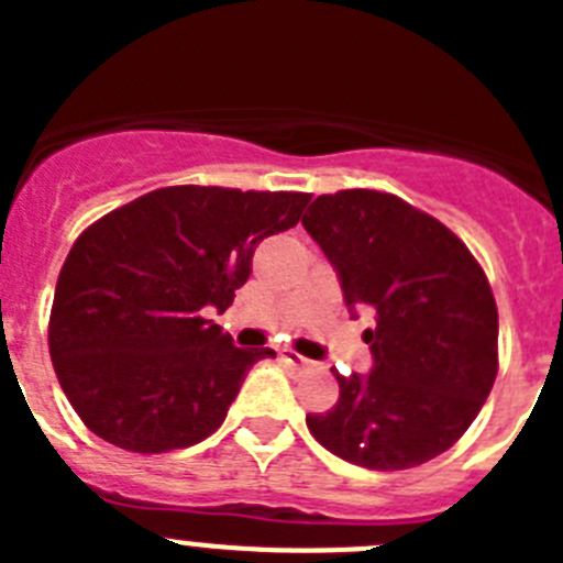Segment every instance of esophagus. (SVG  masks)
Returning a JSON list of instances; mask_svg holds the SVG:
<instances>
[{
  "label": "esophagus",
  "mask_w": 563,
  "mask_h": 563,
  "mask_svg": "<svg viewBox=\"0 0 563 563\" xmlns=\"http://www.w3.org/2000/svg\"><path fill=\"white\" fill-rule=\"evenodd\" d=\"M282 357H285L290 366H296V369H307V366H312V361H307L305 355H298V352L292 350H282Z\"/></svg>",
  "instance_id": "34e87169"
}]
</instances>
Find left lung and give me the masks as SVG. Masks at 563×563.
I'll return each mask as SVG.
<instances>
[{
  "instance_id": "obj_1",
  "label": "left lung",
  "mask_w": 563,
  "mask_h": 563,
  "mask_svg": "<svg viewBox=\"0 0 563 563\" xmlns=\"http://www.w3.org/2000/svg\"><path fill=\"white\" fill-rule=\"evenodd\" d=\"M301 225L335 267L350 310L375 327L366 377L338 375L341 395L307 429L369 471H406L449 451L479 415L499 369V312L479 262L456 233L395 194H321Z\"/></svg>"
}]
</instances>
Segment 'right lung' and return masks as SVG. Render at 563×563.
<instances>
[{
	"mask_svg": "<svg viewBox=\"0 0 563 563\" xmlns=\"http://www.w3.org/2000/svg\"><path fill=\"white\" fill-rule=\"evenodd\" d=\"M310 194L157 188L89 225L58 273L49 357L92 434L134 454L188 449L220 429L273 350H239L225 312L258 242L301 220Z\"/></svg>",
	"mask_w": 563,
	"mask_h": 563,
	"instance_id": "right-lung-1",
	"label": "right lung"
}]
</instances>
